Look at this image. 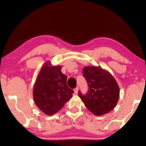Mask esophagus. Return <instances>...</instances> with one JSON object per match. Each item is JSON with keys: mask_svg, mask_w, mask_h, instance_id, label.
<instances>
[{"mask_svg": "<svg viewBox=\"0 0 146 146\" xmlns=\"http://www.w3.org/2000/svg\"><path fill=\"white\" fill-rule=\"evenodd\" d=\"M78 91V87L76 88L75 89V90H74V93H75V95H77Z\"/></svg>", "mask_w": 146, "mask_h": 146, "instance_id": "34e87169", "label": "esophagus"}]
</instances>
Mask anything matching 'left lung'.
<instances>
[{
	"mask_svg": "<svg viewBox=\"0 0 146 146\" xmlns=\"http://www.w3.org/2000/svg\"><path fill=\"white\" fill-rule=\"evenodd\" d=\"M83 75L89 89L86 95L79 91L78 95L88 110L97 116L108 113L117 105L120 88L113 75L98 66H86Z\"/></svg>",
	"mask_w": 146,
	"mask_h": 146,
	"instance_id": "left-lung-1",
	"label": "left lung"
}]
</instances>
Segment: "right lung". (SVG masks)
Returning a JSON list of instances; mask_svg holds the SVG:
<instances>
[{"mask_svg":"<svg viewBox=\"0 0 146 146\" xmlns=\"http://www.w3.org/2000/svg\"><path fill=\"white\" fill-rule=\"evenodd\" d=\"M61 66H52L49 61L42 66L35 82L33 97L36 106L47 115L60 111L73 97V91L67 86V76Z\"/></svg>","mask_w":146,"mask_h":146,"instance_id":"add662e5","label":"right lung"}]
</instances>
